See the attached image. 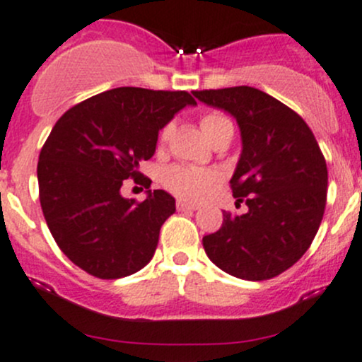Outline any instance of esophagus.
Returning <instances> with one entry per match:
<instances>
[{"instance_id":"obj_1","label":"esophagus","mask_w":362,"mask_h":362,"mask_svg":"<svg viewBox=\"0 0 362 362\" xmlns=\"http://www.w3.org/2000/svg\"><path fill=\"white\" fill-rule=\"evenodd\" d=\"M196 208H198L196 204L184 202V199H178V202H177V210L178 211H194Z\"/></svg>"}]
</instances>
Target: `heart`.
Returning a JSON list of instances; mask_svg holds the SVG:
<instances>
[{"label": "heart", "instance_id": "heart-1", "mask_svg": "<svg viewBox=\"0 0 362 362\" xmlns=\"http://www.w3.org/2000/svg\"><path fill=\"white\" fill-rule=\"evenodd\" d=\"M226 127H233V124L222 113L210 112L204 113L202 117V129L210 141L215 134L221 133ZM170 133L171 124H166L159 133L160 144H164L170 138ZM218 180L221 178H218V175L215 171L203 170V168L185 166V164H173V166L166 168L163 171L164 187L170 192H173L175 196H178L180 199H184V202H199V199L206 198L214 191L215 185L218 184Z\"/></svg>", "mask_w": 362, "mask_h": 362}]
</instances>
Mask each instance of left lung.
Returning <instances> with one entry per match:
<instances>
[{
  "label": "left lung",
  "mask_w": 362,
  "mask_h": 362,
  "mask_svg": "<svg viewBox=\"0 0 362 362\" xmlns=\"http://www.w3.org/2000/svg\"><path fill=\"white\" fill-rule=\"evenodd\" d=\"M231 113L242 133L233 196L249 211H224L217 233L203 238L210 261L236 279L268 280L289 269L319 231L327 166L308 124L269 94L249 86L194 90Z\"/></svg>",
  "instance_id": "8db88e82"
}]
</instances>
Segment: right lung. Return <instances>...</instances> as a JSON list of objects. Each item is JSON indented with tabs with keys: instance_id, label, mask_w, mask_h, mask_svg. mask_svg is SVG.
<instances>
[{
	"instance_id": "obj_1",
	"label": "right lung",
	"mask_w": 362,
	"mask_h": 362,
	"mask_svg": "<svg viewBox=\"0 0 362 362\" xmlns=\"http://www.w3.org/2000/svg\"><path fill=\"white\" fill-rule=\"evenodd\" d=\"M196 100L185 90L117 87L75 105L50 131L38 160L43 217L64 255L103 280L140 272L175 211L168 192L141 203L120 196L154 156L159 129Z\"/></svg>"
}]
</instances>
